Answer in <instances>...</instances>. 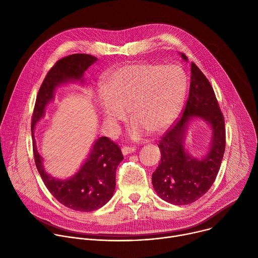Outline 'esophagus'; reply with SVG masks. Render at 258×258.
Masks as SVG:
<instances>
[{"label":"esophagus","mask_w":258,"mask_h":258,"mask_svg":"<svg viewBox=\"0 0 258 258\" xmlns=\"http://www.w3.org/2000/svg\"><path fill=\"white\" fill-rule=\"evenodd\" d=\"M121 151H122V154L123 155H127V154H130V153H133V152H135L136 151V147H130V146H124L123 148L121 149Z\"/></svg>","instance_id":"obj_1"}]
</instances>
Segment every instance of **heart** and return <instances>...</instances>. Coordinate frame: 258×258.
<instances>
[{
    "mask_svg": "<svg viewBox=\"0 0 258 258\" xmlns=\"http://www.w3.org/2000/svg\"><path fill=\"white\" fill-rule=\"evenodd\" d=\"M187 76L177 65L135 63L123 65L104 80L99 106L104 121L115 126L125 110L134 119L131 135L137 139L145 130L159 133L178 114L187 92Z\"/></svg>",
    "mask_w": 258,
    "mask_h": 258,
    "instance_id": "b5f03b06",
    "label": "heart"
}]
</instances>
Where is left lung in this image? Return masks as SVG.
<instances>
[{
    "instance_id": "1",
    "label": "left lung",
    "mask_w": 258,
    "mask_h": 258,
    "mask_svg": "<svg viewBox=\"0 0 258 258\" xmlns=\"http://www.w3.org/2000/svg\"><path fill=\"white\" fill-rule=\"evenodd\" d=\"M181 58L188 61L182 53ZM194 117L208 122L213 131L210 151L202 160L188 155L183 146L189 120ZM158 147L161 159L152 174V185L161 199L174 205H187L210 189L225 153V118L210 83L193 62L189 98L182 115L161 137Z\"/></svg>"
}]
</instances>
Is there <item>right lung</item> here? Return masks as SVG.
<instances>
[{
	"mask_svg": "<svg viewBox=\"0 0 258 258\" xmlns=\"http://www.w3.org/2000/svg\"><path fill=\"white\" fill-rule=\"evenodd\" d=\"M97 57L88 54H72L58 60L49 70L36 96L31 119V134L35 166L50 193L64 206L91 212L99 209L112 198L115 190V176L123 155L117 144L107 137L99 138L81 169L68 179H58L48 174L43 158L36 150L33 130L44 116L46 106L54 98L55 89L70 82H84L85 71Z\"/></svg>",
	"mask_w": 258,
	"mask_h": 258,
	"instance_id": "obj_1",
	"label": "right lung"
}]
</instances>
